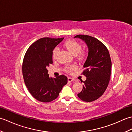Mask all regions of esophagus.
I'll list each match as a JSON object with an SVG mask.
<instances>
[{
	"label": "esophagus",
	"instance_id": "obj_1",
	"mask_svg": "<svg viewBox=\"0 0 132 132\" xmlns=\"http://www.w3.org/2000/svg\"><path fill=\"white\" fill-rule=\"evenodd\" d=\"M68 79L69 82H72V81H74V79H73V78H70V77H68Z\"/></svg>",
	"mask_w": 132,
	"mask_h": 132
}]
</instances>
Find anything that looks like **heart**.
<instances>
[{
  "mask_svg": "<svg viewBox=\"0 0 132 132\" xmlns=\"http://www.w3.org/2000/svg\"><path fill=\"white\" fill-rule=\"evenodd\" d=\"M64 45L66 48L70 52L71 54L74 55H78V58L79 60H82L85 57V53L81 51L82 50V45L75 40H69L65 42ZM59 51L58 47H55L53 49L52 52V57L53 59H55L57 57ZM77 68V66L75 64H72L70 66H66L64 68V70L68 72H71L72 71Z\"/></svg>",
  "mask_w": 132,
  "mask_h": 132,
  "instance_id": "b5f03b06",
  "label": "heart"
}]
</instances>
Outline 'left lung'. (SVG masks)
<instances>
[{
    "label": "left lung",
    "mask_w": 132,
    "mask_h": 132,
    "mask_svg": "<svg viewBox=\"0 0 132 132\" xmlns=\"http://www.w3.org/2000/svg\"><path fill=\"white\" fill-rule=\"evenodd\" d=\"M77 37L85 41L88 48L82 73L87 78L78 96L84 102H91L102 96L108 86L112 67L110 55L106 47L97 38L82 35L74 37Z\"/></svg>",
    "instance_id": "8db88e82"
}]
</instances>
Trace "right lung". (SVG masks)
<instances>
[{
	"label": "right lung",
	"instance_id": "add662e5",
	"mask_svg": "<svg viewBox=\"0 0 132 132\" xmlns=\"http://www.w3.org/2000/svg\"><path fill=\"white\" fill-rule=\"evenodd\" d=\"M63 38H41L29 46L24 55L22 70L25 84L32 96L41 102L57 99L68 83V78L64 75L50 77L47 69L53 63V49Z\"/></svg>",
	"mask_w": 132,
	"mask_h": 132
}]
</instances>
